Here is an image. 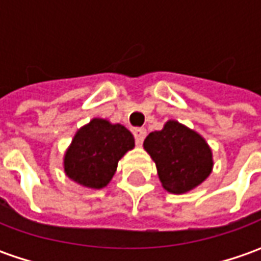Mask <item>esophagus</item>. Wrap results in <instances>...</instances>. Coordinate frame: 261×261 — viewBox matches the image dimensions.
<instances>
[{"mask_svg":"<svg viewBox=\"0 0 261 261\" xmlns=\"http://www.w3.org/2000/svg\"><path fill=\"white\" fill-rule=\"evenodd\" d=\"M134 135H135L136 144L138 145H142V142H144V139H145L146 136V129H144V127H136V129H134Z\"/></svg>","mask_w":261,"mask_h":261,"instance_id":"1","label":"esophagus"}]
</instances>
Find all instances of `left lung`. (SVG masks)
Here are the masks:
<instances>
[{"mask_svg": "<svg viewBox=\"0 0 261 261\" xmlns=\"http://www.w3.org/2000/svg\"><path fill=\"white\" fill-rule=\"evenodd\" d=\"M144 148L155 163L167 192L181 195L203 183L212 173V151L197 132L177 120H168L161 130L151 132Z\"/></svg>", "mask_w": 261, "mask_h": 261, "instance_id": "left-lung-1", "label": "left lung"}]
</instances>
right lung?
Masks as SVG:
<instances>
[{
	"label": "right lung",
	"mask_w": 261,
	"mask_h": 261,
	"mask_svg": "<svg viewBox=\"0 0 261 261\" xmlns=\"http://www.w3.org/2000/svg\"><path fill=\"white\" fill-rule=\"evenodd\" d=\"M134 146V135L125 126L95 117L76 130L68 146L65 174L84 187L103 189L113 178L119 160Z\"/></svg>",
	"instance_id": "obj_1"
}]
</instances>
